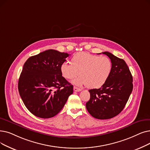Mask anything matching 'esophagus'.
I'll list each match as a JSON object with an SVG mask.
<instances>
[{"label":"esophagus","mask_w":150,"mask_h":150,"mask_svg":"<svg viewBox=\"0 0 150 150\" xmlns=\"http://www.w3.org/2000/svg\"><path fill=\"white\" fill-rule=\"evenodd\" d=\"M74 91H75V92H79V91H81V89H80V88H79L76 87V86H74Z\"/></svg>","instance_id":"34e87169"}]
</instances>
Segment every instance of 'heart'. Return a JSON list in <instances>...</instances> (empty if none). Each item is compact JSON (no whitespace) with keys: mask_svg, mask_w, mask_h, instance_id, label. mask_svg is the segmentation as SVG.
<instances>
[{"mask_svg":"<svg viewBox=\"0 0 150 150\" xmlns=\"http://www.w3.org/2000/svg\"><path fill=\"white\" fill-rule=\"evenodd\" d=\"M71 64L63 62L60 72L65 79L71 80L76 86L86 85L88 88L96 89L102 86L108 80L112 71V62L107 56H99L87 52L76 53L70 59Z\"/></svg>","mask_w":150,"mask_h":150,"instance_id":"heart-1","label":"heart"}]
</instances>
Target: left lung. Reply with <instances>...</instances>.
<instances>
[{
  "mask_svg": "<svg viewBox=\"0 0 150 150\" xmlns=\"http://www.w3.org/2000/svg\"><path fill=\"white\" fill-rule=\"evenodd\" d=\"M112 62V71L108 80L99 89L89 90L90 99L86 109L94 118H112L125 108L132 89V76L126 62L109 52H103Z\"/></svg>",
  "mask_w": 150,
  "mask_h": 150,
  "instance_id": "left-lung-1",
  "label": "left lung"
}]
</instances>
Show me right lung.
Instances as JSON below:
<instances>
[{"label":"right lung","instance_id":"1","mask_svg":"<svg viewBox=\"0 0 150 150\" xmlns=\"http://www.w3.org/2000/svg\"><path fill=\"white\" fill-rule=\"evenodd\" d=\"M69 56L48 50L30 57L24 63L18 91L25 106L34 115L42 118L54 116L73 93V85L62 77L59 69Z\"/></svg>","mask_w":150,"mask_h":150}]
</instances>
